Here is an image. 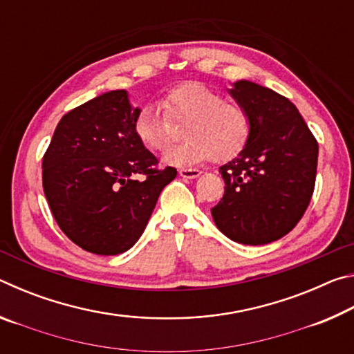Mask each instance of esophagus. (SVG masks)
<instances>
[{
	"label": "esophagus",
	"mask_w": 354,
	"mask_h": 354,
	"mask_svg": "<svg viewBox=\"0 0 354 354\" xmlns=\"http://www.w3.org/2000/svg\"><path fill=\"white\" fill-rule=\"evenodd\" d=\"M179 175L187 179H194V178H198L201 175V171L196 169H181L179 170Z\"/></svg>",
	"instance_id": "obj_1"
}]
</instances>
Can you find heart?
I'll return each instance as SVG.
<instances>
[{
    "label": "heart",
    "mask_w": 354,
    "mask_h": 354,
    "mask_svg": "<svg viewBox=\"0 0 354 354\" xmlns=\"http://www.w3.org/2000/svg\"><path fill=\"white\" fill-rule=\"evenodd\" d=\"M162 105L147 104L137 112L134 133L151 151H165L175 139V123L187 122V140L165 154L173 165H192L215 159L230 160L247 147L251 136L248 111L227 103L223 95L201 82H184L165 95Z\"/></svg>",
    "instance_id": "obj_1"
}]
</instances>
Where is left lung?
I'll use <instances>...</instances> for the list:
<instances>
[{
	"instance_id": "obj_1",
	"label": "left lung",
	"mask_w": 354,
	"mask_h": 354,
	"mask_svg": "<svg viewBox=\"0 0 354 354\" xmlns=\"http://www.w3.org/2000/svg\"><path fill=\"white\" fill-rule=\"evenodd\" d=\"M231 95L250 113L251 136L241 154L220 167L225 194L211 214L231 241L270 243L290 232L306 212L319 143L283 95L250 81H237Z\"/></svg>"
}]
</instances>
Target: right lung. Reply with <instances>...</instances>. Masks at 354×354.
<instances>
[{"label":"right lung","mask_w":354,"mask_h":354,"mask_svg":"<svg viewBox=\"0 0 354 354\" xmlns=\"http://www.w3.org/2000/svg\"><path fill=\"white\" fill-rule=\"evenodd\" d=\"M137 112L127 91L100 95L65 113L41 159L53 217L88 253L113 256L133 247L176 176L173 167L158 169L137 139Z\"/></svg>","instance_id":"1"}]
</instances>
